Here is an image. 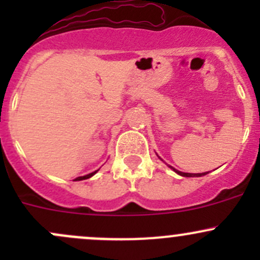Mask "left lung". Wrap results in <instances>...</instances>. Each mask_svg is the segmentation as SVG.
Instances as JSON below:
<instances>
[{
    "label": "left lung",
    "instance_id": "8db88e82",
    "mask_svg": "<svg viewBox=\"0 0 260 260\" xmlns=\"http://www.w3.org/2000/svg\"><path fill=\"white\" fill-rule=\"evenodd\" d=\"M175 172H177V174L181 175V176H185V177H200V176H204V175H206L208 172H204V174H185V172H181V171H177V170L174 169Z\"/></svg>",
    "mask_w": 260,
    "mask_h": 260
}]
</instances>
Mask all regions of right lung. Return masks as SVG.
I'll use <instances>...</instances> for the list:
<instances>
[{"instance_id":"obj_1","label":"right lung","mask_w":260,"mask_h":260,"mask_svg":"<svg viewBox=\"0 0 260 260\" xmlns=\"http://www.w3.org/2000/svg\"><path fill=\"white\" fill-rule=\"evenodd\" d=\"M96 171H94V172H91V174H89V175H85V176H81V177H78V179H75V181H80V180H85V179H89V177H91L93 176L94 174H95Z\"/></svg>"}]
</instances>
